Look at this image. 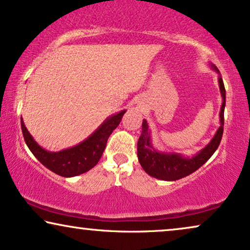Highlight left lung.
<instances>
[{"mask_svg":"<svg viewBox=\"0 0 250 250\" xmlns=\"http://www.w3.org/2000/svg\"><path fill=\"white\" fill-rule=\"evenodd\" d=\"M209 65L215 72L218 73V85L220 95H222V106H220L219 111L220 126L206 147L197 151L196 154L192 155V156H187V155L173 153V151L157 150L153 145L151 131L149 128L148 123L146 119H144V122H142V132L138 141V160L140 162L142 168L149 176L165 181L179 180L181 178L187 177L195 172L197 168L202 167L212 156L216 149L218 148L223 137V131H224L223 128H224L226 92L219 70L212 63H210Z\"/></svg>","mask_w":250,"mask_h":250,"instance_id":"left-lung-1","label":"left lung"}]
</instances>
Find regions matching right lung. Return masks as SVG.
<instances>
[{"label":"right lung","mask_w":250,"mask_h":250,"mask_svg":"<svg viewBox=\"0 0 250 250\" xmlns=\"http://www.w3.org/2000/svg\"><path fill=\"white\" fill-rule=\"evenodd\" d=\"M125 112L126 110H122L109 116L88 138L60 151H49L42 148L26 128L22 118H21V132L28 149L41 164L58 176L71 178L87 172L99 163L110 134L119 125Z\"/></svg>","instance_id":"1"}]
</instances>
